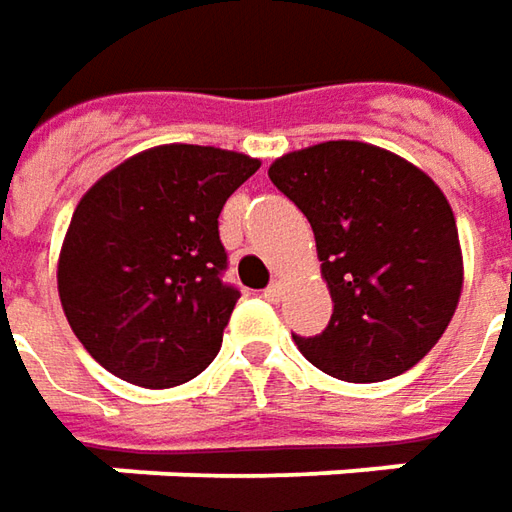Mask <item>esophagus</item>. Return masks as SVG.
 Returning a JSON list of instances; mask_svg holds the SVG:
<instances>
[{
  "label": "esophagus",
  "instance_id": "obj_1",
  "mask_svg": "<svg viewBox=\"0 0 512 512\" xmlns=\"http://www.w3.org/2000/svg\"><path fill=\"white\" fill-rule=\"evenodd\" d=\"M263 297H266V300H272V303H277V300L283 297V286H280V283L274 280L272 286H269V289L263 291Z\"/></svg>",
  "mask_w": 512,
  "mask_h": 512
}]
</instances>
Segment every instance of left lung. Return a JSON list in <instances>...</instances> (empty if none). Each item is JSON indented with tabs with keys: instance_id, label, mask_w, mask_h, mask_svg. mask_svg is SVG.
Returning a JSON list of instances; mask_svg holds the SVG:
<instances>
[{
	"instance_id": "left-lung-1",
	"label": "left lung",
	"mask_w": 512,
	"mask_h": 512,
	"mask_svg": "<svg viewBox=\"0 0 512 512\" xmlns=\"http://www.w3.org/2000/svg\"><path fill=\"white\" fill-rule=\"evenodd\" d=\"M309 218L331 291V320L294 337L303 357L345 382L414 368L445 334L462 294V249L448 198L411 161L362 141H326L269 167Z\"/></svg>"
}]
</instances>
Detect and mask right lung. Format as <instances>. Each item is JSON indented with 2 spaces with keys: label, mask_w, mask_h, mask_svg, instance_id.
Returning <instances> with one entry per match:
<instances>
[{
  "label": "right lung",
  "mask_w": 512,
  "mask_h": 512,
  "mask_svg": "<svg viewBox=\"0 0 512 512\" xmlns=\"http://www.w3.org/2000/svg\"><path fill=\"white\" fill-rule=\"evenodd\" d=\"M257 169L243 152L164 144L84 192L56 277L64 317L98 365L175 388L215 360L240 297L223 283L218 215Z\"/></svg>",
  "instance_id": "1"
}]
</instances>
